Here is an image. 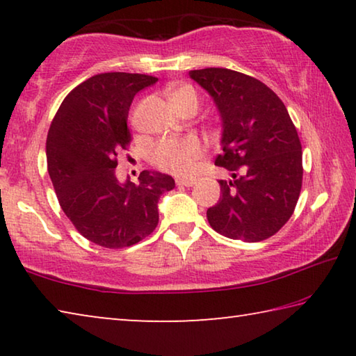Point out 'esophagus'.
Instances as JSON below:
<instances>
[{
  "instance_id": "34e87169",
  "label": "esophagus",
  "mask_w": 356,
  "mask_h": 356,
  "mask_svg": "<svg viewBox=\"0 0 356 356\" xmlns=\"http://www.w3.org/2000/svg\"><path fill=\"white\" fill-rule=\"evenodd\" d=\"M176 184L179 186H193L196 184V180L195 179H177Z\"/></svg>"
}]
</instances>
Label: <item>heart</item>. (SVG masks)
<instances>
[{
    "instance_id": "1",
    "label": "heart",
    "mask_w": 356,
    "mask_h": 356,
    "mask_svg": "<svg viewBox=\"0 0 356 356\" xmlns=\"http://www.w3.org/2000/svg\"><path fill=\"white\" fill-rule=\"evenodd\" d=\"M172 108L180 114L186 111H197L200 95L191 86H180L170 94ZM202 146L196 138H182V140H166L156 144L150 152V161L160 171L174 174V176H190L195 171L196 161L201 159Z\"/></svg>"
}]
</instances>
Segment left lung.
<instances>
[{"mask_svg":"<svg viewBox=\"0 0 356 356\" xmlns=\"http://www.w3.org/2000/svg\"><path fill=\"white\" fill-rule=\"evenodd\" d=\"M190 78L212 95L222 118V154L215 165L232 171L218 180L220 201L207 210L221 236L261 242L275 236L297 206L303 161L297 129L267 84L240 72L209 67Z\"/></svg>","mask_w":356,"mask_h":356,"instance_id":"1","label":"left lung"}]
</instances>
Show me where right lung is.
Masks as SVG:
<instances>
[{"instance_id": "obj_1", "label": "right lung", "mask_w": 356, "mask_h": 356, "mask_svg": "<svg viewBox=\"0 0 356 356\" xmlns=\"http://www.w3.org/2000/svg\"><path fill=\"white\" fill-rule=\"evenodd\" d=\"M159 78L108 72L72 89L51 120L47 166L59 206L84 238L110 250L136 245L159 225L160 196L171 176L143 171L140 184H119L114 168L127 150L131 100Z\"/></svg>"}]
</instances>
